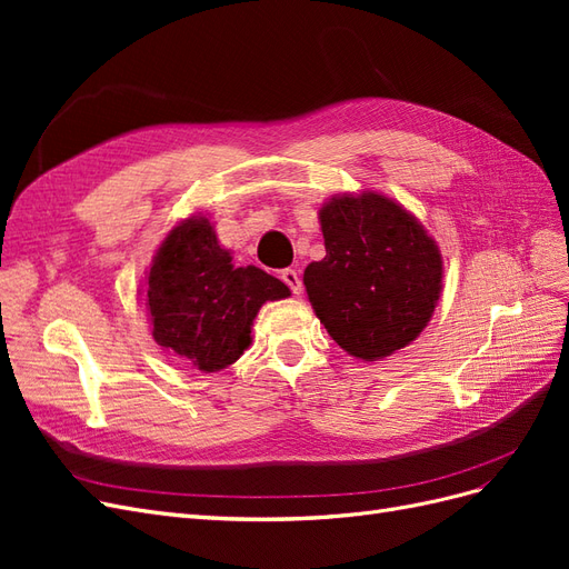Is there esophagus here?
Returning <instances> with one entry per match:
<instances>
[{
    "label": "esophagus",
    "instance_id": "esophagus-1",
    "mask_svg": "<svg viewBox=\"0 0 569 569\" xmlns=\"http://www.w3.org/2000/svg\"><path fill=\"white\" fill-rule=\"evenodd\" d=\"M280 278H282V282H284L291 291H295V295H301L303 284H301V278H299V272H297V270L284 268V270L280 272Z\"/></svg>",
    "mask_w": 569,
    "mask_h": 569
}]
</instances>
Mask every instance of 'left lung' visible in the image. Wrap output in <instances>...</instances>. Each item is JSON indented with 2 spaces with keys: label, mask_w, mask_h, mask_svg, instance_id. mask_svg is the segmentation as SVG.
<instances>
[{
  "label": "left lung",
  "mask_w": 569,
  "mask_h": 569,
  "mask_svg": "<svg viewBox=\"0 0 569 569\" xmlns=\"http://www.w3.org/2000/svg\"><path fill=\"white\" fill-rule=\"evenodd\" d=\"M325 258L303 270L308 299L339 347L363 360L403 349L435 313L441 253L396 201L363 192L320 209Z\"/></svg>",
  "instance_id": "1"
}]
</instances>
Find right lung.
I'll return each mask as SVG.
<instances>
[{"instance_id":"1","label":"right lung","mask_w":569,"mask_h":569,"mask_svg":"<svg viewBox=\"0 0 569 569\" xmlns=\"http://www.w3.org/2000/svg\"><path fill=\"white\" fill-rule=\"evenodd\" d=\"M147 284L153 339L203 372L232 366L251 343L258 308L289 297V287L266 270L234 268L199 216L170 230Z\"/></svg>"}]
</instances>
